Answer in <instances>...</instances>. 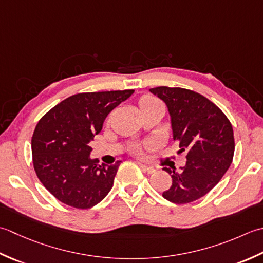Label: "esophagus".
Segmentation results:
<instances>
[{
    "label": "esophagus",
    "instance_id": "1",
    "mask_svg": "<svg viewBox=\"0 0 263 263\" xmlns=\"http://www.w3.org/2000/svg\"><path fill=\"white\" fill-rule=\"evenodd\" d=\"M138 165H139V167H141V169L144 171V173H147V174H153V173H155V169H154V168L148 167V165L144 164V163H142V162H138Z\"/></svg>",
    "mask_w": 263,
    "mask_h": 263
}]
</instances>
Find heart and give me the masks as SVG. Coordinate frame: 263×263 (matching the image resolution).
<instances>
[{
  "mask_svg": "<svg viewBox=\"0 0 263 263\" xmlns=\"http://www.w3.org/2000/svg\"><path fill=\"white\" fill-rule=\"evenodd\" d=\"M158 105H162V104L151 95H144L143 98L139 100V108H141L142 111L149 108H154V106H158ZM145 146H146L145 144H136V145L133 146V151L137 154H141L143 148Z\"/></svg>",
  "mask_w": 263,
  "mask_h": 263,
  "instance_id": "heart-1",
  "label": "heart"
}]
</instances>
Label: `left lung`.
I'll return each instance as SVG.
<instances>
[{
    "mask_svg": "<svg viewBox=\"0 0 263 263\" xmlns=\"http://www.w3.org/2000/svg\"><path fill=\"white\" fill-rule=\"evenodd\" d=\"M168 106L174 139L187 152L186 165L164 167L173 184L162 196L176 204L194 202L208 194L226 174L235 151L233 126L226 115L194 90L159 86L149 89Z\"/></svg>",
    "mask_w": 263,
    "mask_h": 263,
    "instance_id": "8db88e82",
    "label": "left lung"
}]
</instances>
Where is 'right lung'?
I'll return each instance as SVG.
<instances>
[{"label": "right lung", "instance_id": "obj_1", "mask_svg": "<svg viewBox=\"0 0 263 263\" xmlns=\"http://www.w3.org/2000/svg\"><path fill=\"white\" fill-rule=\"evenodd\" d=\"M134 89L79 93L69 96L43 116L31 137L35 173L60 202L76 209L98 204L114 186L120 160L100 165L90 159L88 144L104 119Z\"/></svg>", "mask_w": 263, "mask_h": 263}]
</instances>
